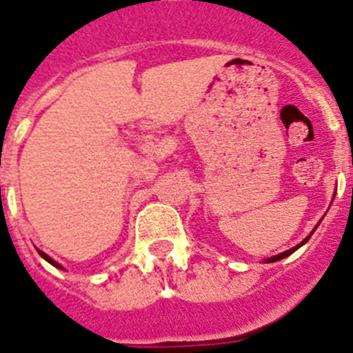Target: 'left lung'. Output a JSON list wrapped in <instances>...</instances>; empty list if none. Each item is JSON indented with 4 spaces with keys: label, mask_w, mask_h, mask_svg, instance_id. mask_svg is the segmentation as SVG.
<instances>
[{
    "label": "left lung",
    "mask_w": 353,
    "mask_h": 353,
    "mask_svg": "<svg viewBox=\"0 0 353 353\" xmlns=\"http://www.w3.org/2000/svg\"><path fill=\"white\" fill-rule=\"evenodd\" d=\"M316 228H318V225H316ZM316 228L312 229V232L316 231ZM312 232H311V234L307 236V238H305V240H302V241H300V243L296 245V247H293V249L286 250V252H281V254H277V256H272V257H268V259H265V263H275V261H281V259H284V257H288V256H290V254H293V252H295L296 249H300V247H302V245H305V243H307V240H309V238H311V236H312Z\"/></svg>",
    "instance_id": "left-lung-1"
}]
</instances>
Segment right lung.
<instances>
[{"label": "right lung", "mask_w": 353, "mask_h": 353, "mask_svg": "<svg viewBox=\"0 0 353 353\" xmlns=\"http://www.w3.org/2000/svg\"><path fill=\"white\" fill-rule=\"evenodd\" d=\"M39 254H41V256H42V257H44V259H46V261H48V263H49V265H53V266H54V268H60V270H63V266H62V265H60V263H57V261H54L53 257H49V256H48V254H46V252H42V250H39Z\"/></svg>", "instance_id": "add662e5"}]
</instances>
